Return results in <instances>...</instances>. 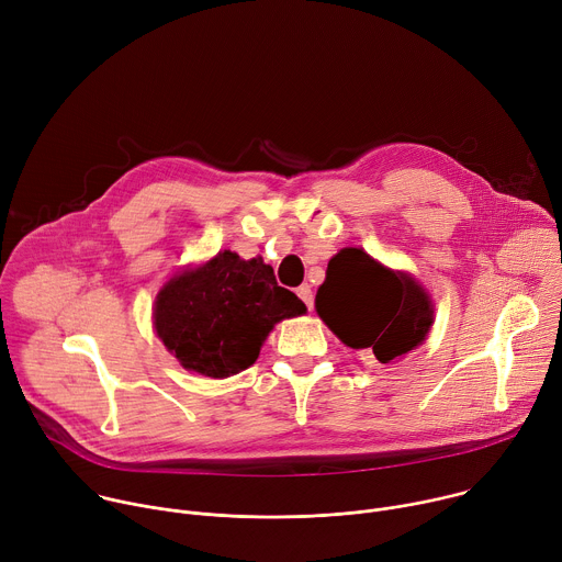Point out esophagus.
Masks as SVG:
<instances>
[{"mask_svg":"<svg viewBox=\"0 0 562 562\" xmlns=\"http://www.w3.org/2000/svg\"><path fill=\"white\" fill-rule=\"evenodd\" d=\"M297 295L302 297V302H304V304H306V308L311 311V308H313V291H311V286H308V284L297 286Z\"/></svg>","mask_w":562,"mask_h":562,"instance_id":"34e87169","label":"esophagus"}]
</instances>
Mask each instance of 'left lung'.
Segmentation results:
<instances>
[{
  "mask_svg": "<svg viewBox=\"0 0 562 562\" xmlns=\"http://www.w3.org/2000/svg\"><path fill=\"white\" fill-rule=\"evenodd\" d=\"M315 311L347 347L369 349L382 364L423 345L434 325V304L423 284L356 247L329 260Z\"/></svg>",
  "mask_w": 562,
  "mask_h": 562,
  "instance_id": "obj_1",
  "label": "left lung"
}]
</instances>
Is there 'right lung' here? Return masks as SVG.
I'll use <instances>...</instances> for the list:
<instances>
[{
	"label": "right lung",
	"instance_id": "1",
	"mask_svg": "<svg viewBox=\"0 0 562 562\" xmlns=\"http://www.w3.org/2000/svg\"><path fill=\"white\" fill-rule=\"evenodd\" d=\"M304 311L293 291L278 286L262 258L243 260L233 251H220L159 289L153 327L184 369L228 378L258 360L280 319Z\"/></svg>",
	"mask_w": 562,
	"mask_h": 562
}]
</instances>
